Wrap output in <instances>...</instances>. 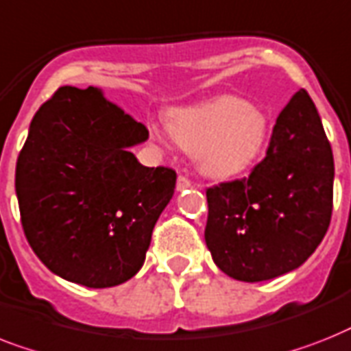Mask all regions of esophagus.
Wrapping results in <instances>:
<instances>
[{
	"label": "esophagus",
	"mask_w": 351,
	"mask_h": 351,
	"mask_svg": "<svg viewBox=\"0 0 351 351\" xmlns=\"http://www.w3.org/2000/svg\"><path fill=\"white\" fill-rule=\"evenodd\" d=\"M193 184H191L189 178H185V176H178V180H176V191H185V189H191Z\"/></svg>",
	"instance_id": "esophagus-1"
}]
</instances>
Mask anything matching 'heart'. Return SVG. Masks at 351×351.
Here are the masks:
<instances>
[{"instance_id": "obj_1", "label": "heart", "mask_w": 351, "mask_h": 351, "mask_svg": "<svg viewBox=\"0 0 351 351\" xmlns=\"http://www.w3.org/2000/svg\"><path fill=\"white\" fill-rule=\"evenodd\" d=\"M169 131L182 149L195 155L204 175L227 178L249 169L263 153L269 121L241 97L221 95L175 111L169 117ZM151 135L164 141L156 128Z\"/></svg>"}]
</instances>
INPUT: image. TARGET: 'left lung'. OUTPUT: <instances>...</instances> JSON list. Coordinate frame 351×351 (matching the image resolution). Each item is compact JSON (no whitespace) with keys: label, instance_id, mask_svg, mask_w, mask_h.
Instances as JSON below:
<instances>
[{"label":"left lung","instance_id":"1","mask_svg":"<svg viewBox=\"0 0 351 351\" xmlns=\"http://www.w3.org/2000/svg\"><path fill=\"white\" fill-rule=\"evenodd\" d=\"M332 200V147L315 104L299 90L252 173L207 189L205 243L229 278L274 279L314 254L328 230Z\"/></svg>","mask_w":351,"mask_h":351}]
</instances>
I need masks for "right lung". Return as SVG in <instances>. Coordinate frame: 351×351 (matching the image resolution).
I'll return each instance as SVG.
<instances>
[{
    "label": "right lung",
    "instance_id": "right-lung-1",
    "mask_svg": "<svg viewBox=\"0 0 351 351\" xmlns=\"http://www.w3.org/2000/svg\"><path fill=\"white\" fill-rule=\"evenodd\" d=\"M147 136L93 86H61L37 110L16 195L28 243L53 274L108 289L142 269L176 184L175 171L142 166L131 153Z\"/></svg>",
    "mask_w": 351,
    "mask_h": 351
}]
</instances>
